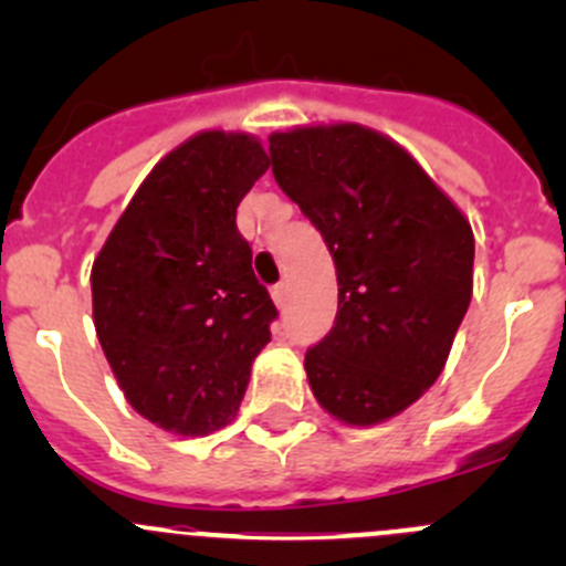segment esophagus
<instances>
[{"instance_id": "obj_1", "label": "esophagus", "mask_w": 566, "mask_h": 566, "mask_svg": "<svg viewBox=\"0 0 566 566\" xmlns=\"http://www.w3.org/2000/svg\"><path fill=\"white\" fill-rule=\"evenodd\" d=\"M271 295H273V304H276V306H279V310H282V306H284V304H287V284H284V282L273 284Z\"/></svg>"}]
</instances>
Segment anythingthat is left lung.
<instances>
[{
	"label": "left lung",
	"instance_id": "left-lung-1",
	"mask_svg": "<svg viewBox=\"0 0 566 566\" xmlns=\"http://www.w3.org/2000/svg\"><path fill=\"white\" fill-rule=\"evenodd\" d=\"M279 188L317 227L336 265L334 328L306 378L334 419L402 413L443 373L473 293V232L405 147L356 123L271 134Z\"/></svg>",
	"mask_w": 566,
	"mask_h": 566
}]
</instances>
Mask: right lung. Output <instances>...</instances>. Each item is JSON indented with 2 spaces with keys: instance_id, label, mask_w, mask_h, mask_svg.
I'll return each instance as SVG.
<instances>
[{
  "instance_id": "1",
  "label": "right lung",
  "mask_w": 566,
  "mask_h": 566,
  "mask_svg": "<svg viewBox=\"0 0 566 566\" xmlns=\"http://www.w3.org/2000/svg\"><path fill=\"white\" fill-rule=\"evenodd\" d=\"M271 167L249 134L202 130L153 167L93 262V319L136 413L208 436L241 408L276 319L235 213Z\"/></svg>"
}]
</instances>
